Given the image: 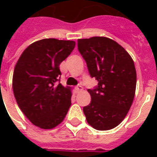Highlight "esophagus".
Instances as JSON below:
<instances>
[{
    "mask_svg": "<svg viewBox=\"0 0 157 157\" xmlns=\"http://www.w3.org/2000/svg\"><path fill=\"white\" fill-rule=\"evenodd\" d=\"M75 90H76V93H79L83 90V88L82 86H78L75 88Z\"/></svg>",
    "mask_w": 157,
    "mask_h": 157,
    "instance_id": "1",
    "label": "esophagus"
}]
</instances>
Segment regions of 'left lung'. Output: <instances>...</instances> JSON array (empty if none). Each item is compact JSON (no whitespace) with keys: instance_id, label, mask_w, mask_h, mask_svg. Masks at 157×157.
Returning a JSON list of instances; mask_svg holds the SVG:
<instances>
[{"instance_id":"8db88e82","label":"left lung","mask_w":157,"mask_h":157,"mask_svg":"<svg viewBox=\"0 0 157 157\" xmlns=\"http://www.w3.org/2000/svg\"><path fill=\"white\" fill-rule=\"evenodd\" d=\"M90 75L98 82L88 90L91 102L83 108L87 123L98 130L117 127L126 117L135 94L137 74L130 54L114 40L93 37L78 40Z\"/></svg>"}]
</instances>
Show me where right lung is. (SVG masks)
<instances>
[{
  "label": "right lung",
  "instance_id": "add662e5",
  "mask_svg": "<svg viewBox=\"0 0 157 157\" xmlns=\"http://www.w3.org/2000/svg\"><path fill=\"white\" fill-rule=\"evenodd\" d=\"M75 41L45 38L32 43L18 59L12 88L19 109L36 127H56L64 120L71 105V89L56 82L59 64L71 54Z\"/></svg>",
  "mask_w": 157,
  "mask_h": 157
}]
</instances>
